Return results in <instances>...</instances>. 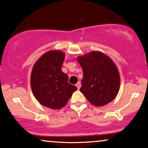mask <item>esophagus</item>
<instances>
[{
	"label": "esophagus",
	"mask_w": 148,
	"mask_h": 148,
	"mask_svg": "<svg viewBox=\"0 0 148 148\" xmlns=\"http://www.w3.org/2000/svg\"><path fill=\"white\" fill-rule=\"evenodd\" d=\"M75 86H76V87H77V89L79 90V88H81V83H80L79 82H77V84H76Z\"/></svg>",
	"instance_id": "obj_1"
}]
</instances>
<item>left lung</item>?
I'll list each match as a JSON object with an SVG mask.
<instances>
[{"label":"left lung","instance_id":"obj_1","mask_svg":"<svg viewBox=\"0 0 148 148\" xmlns=\"http://www.w3.org/2000/svg\"><path fill=\"white\" fill-rule=\"evenodd\" d=\"M77 60L84 73L80 91L89 102L102 106L114 100L119 90L120 75L112 60L98 51L78 56Z\"/></svg>","mask_w":148,"mask_h":148}]
</instances>
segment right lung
<instances>
[{
    "mask_svg": "<svg viewBox=\"0 0 148 148\" xmlns=\"http://www.w3.org/2000/svg\"><path fill=\"white\" fill-rule=\"evenodd\" d=\"M64 57L65 54L60 50H50L36 62L32 71L31 88L36 100L54 110L65 106L77 90L61 71Z\"/></svg>",
    "mask_w": 148,
    "mask_h": 148,
    "instance_id": "obj_1",
    "label": "right lung"
}]
</instances>
